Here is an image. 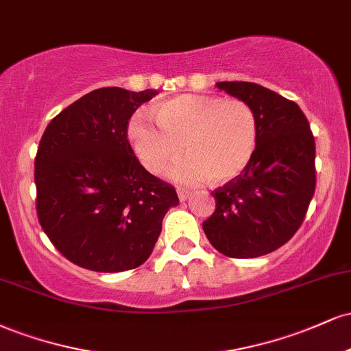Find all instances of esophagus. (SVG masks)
I'll return each mask as SVG.
<instances>
[{
	"mask_svg": "<svg viewBox=\"0 0 351 351\" xmlns=\"http://www.w3.org/2000/svg\"><path fill=\"white\" fill-rule=\"evenodd\" d=\"M189 196H191V191H188V189H184V188H178V198L181 201L188 199Z\"/></svg>",
	"mask_w": 351,
	"mask_h": 351,
	"instance_id": "34e87169",
	"label": "esophagus"
}]
</instances>
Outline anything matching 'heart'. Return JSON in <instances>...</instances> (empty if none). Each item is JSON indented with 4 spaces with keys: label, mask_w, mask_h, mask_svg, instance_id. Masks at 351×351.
Returning a JSON list of instances; mask_svg holds the SVG:
<instances>
[{
    "label": "heart",
    "mask_w": 351,
    "mask_h": 351,
    "mask_svg": "<svg viewBox=\"0 0 351 351\" xmlns=\"http://www.w3.org/2000/svg\"><path fill=\"white\" fill-rule=\"evenodd\" d=\"M158 125L136 115L128 127L132 147L148 171L170 168L180 183H229L245 171L259 143V120L247 102L217 95L181 94L153 107Z\"/></svg>",
    "instance_id": "heart-1"
}]
</instances>
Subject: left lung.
I'll list each match as a JSON object with an SVG mask.
<instances>
[{
	"instance_id": "1",
	"label": "left lung",
	"mask_w": 351,
	"mask_h": 351,
	"mask_svg": "<svg viewBox=\"0 0 351 351\" xmlns=\"http://www.w3.org/2000/svg\"><path fill=\"white\" fill-rule=\"evenodd\" d=\"M244 100L259 120V143L245 171L213 191L216 209L203 223L221 254L251 259L295 234L315 191V140L292 100L254 82H217Z\"/></svg>"
}]
</instances>
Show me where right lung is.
Segmentation results:
<instances>
[{
    "label": "right lung",
    "mask_w": 351,
    "mask_h": 351,
    "mask_svg": "<svg viewBox=\"0 0 351 351\" xmlns=\"http://www.w3.org/2000/svg\"><path fill=\"white\" fill-rule=\"evenodd\" d=\"M153 88L102 87L75 100L46 127L34 162L39 223L71 263L122 272L150 257L175 188L140 165L128 120Z\"/></svg>",
    "instance_id": "right-lung-1"
}]
</instances>
